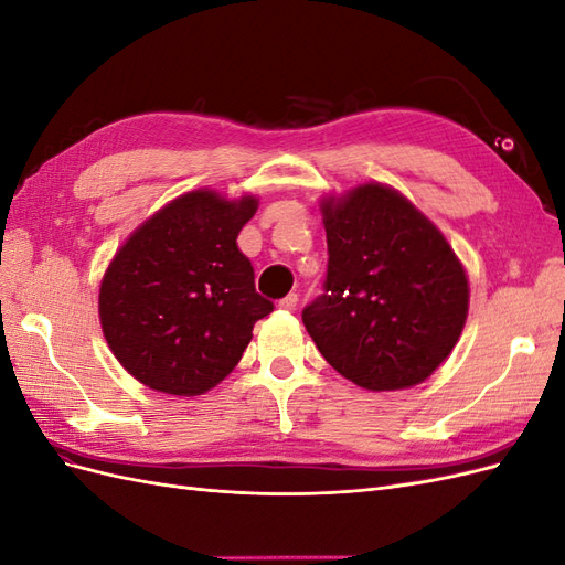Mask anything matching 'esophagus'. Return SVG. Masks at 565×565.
<instances>
[{
    "mask_svg": "<svg viewBox=\"0 0 565 565\" xmlns=\"http://www.w3.org/2000/svg\"><path fill=\"white\" fill-rule=\"evenodd\" d=\"M297 303H299V295L297 292H289L287 297H282L278 301V306H280V309H285V311H295Z\"/></svg>",
    "mask_w": 565,
    "mask_h": 565,
    "instance_id": "esophagus-1",
    "label": "esophagus"
}]
</instances>
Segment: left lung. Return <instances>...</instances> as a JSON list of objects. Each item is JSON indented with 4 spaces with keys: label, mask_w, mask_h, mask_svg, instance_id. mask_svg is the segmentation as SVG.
<instances>
[{
    "label": "left lung",
    "mask_w": 565,
    "mask_h": 565,
    "mask_svg": "<svg viewBox=\"0 0 565 565\" xmlns=\"http://www.w3.org/2000/svg\"><path fill=\"white\" fill-rule=\"evenodd\" d=\"M324 292L301 311L339 374L370 391L424 382L465 328L469 282L443 233L401 193L365 183L322 202Z\"/></svg>",
    "instance_id": "8db88e82"
}]
</instances>
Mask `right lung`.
Masks as SVG:
<instances>
[{
  "label": "right lung",
  "instance_id": "obj_1",
  "mask_svg": "<svg viewBox=\"0 0 565 565\" xmlns=\"http://www.w3.org/2000/svg\"><path fill=\"white\" fill-rule=\"evenodd\" d=\"M256 198L193 191L169 202L110 262L98 295L110 351L141 384L198 396L241 363L273 301L254 287L237 233Z\"/></svg>",
  "mask_w": 565,
  "mask_h": 565
}]
</instances>
